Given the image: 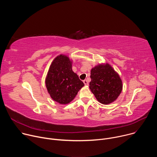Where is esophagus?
<instances>
[{
  "mask_svg": "<svg viewBox=\"0 0 157 157\" xmlns=\"http://www.w3.org/2000/svg\"><path fill=\"white\" fill-rule=\"evenodd\" d=\"M83 82H84V84L85 86H87V85H88V81H87V80L84 79V80L83 81Z\"/></svg>",
  "mask_w": 157,
  "mask_h": 157,
  "instance_id": "1",
  "label": "esophagus"
}]
</instances>
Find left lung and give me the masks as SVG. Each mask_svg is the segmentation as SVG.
<instances>
[{
    "mask_svg": "<svg viewBox=\"0 0 157 157\" xmlns=\"http://www.w3.org/2000/svg\"><path fill=\"white\" fill-rule=\"evenodd\" d=\"M89 88L97 100L102 104L116 101L122 90L119 74L109 64H99L91 70Z\"/></svg>",
    "mask_w": 157,
    "mask_h": 157,
    "instance_id": "8db88e82",
    "label": "left lung"
}]
</instances>
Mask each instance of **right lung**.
I'll list each match as a JSON object with an SVG mask.
<instances>
[{
  "label": "right lung",
  "mask_w": 157,
  "mask_h": 157,
  "mask_svg": "<svg viewBox=\"0 0 157 157\" xmlns=\"http://www.w3.org/2000/svg\"><path fill=\"white\" fill-rule=\"evenodd\" d=\"M45 84L50 97L61 104L72 101L84 86L72 70V61L64 55H58L52 63Z\"/></svg>",
  "instance_id": "right-lung-1"
}]
</instances>
